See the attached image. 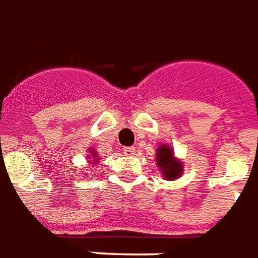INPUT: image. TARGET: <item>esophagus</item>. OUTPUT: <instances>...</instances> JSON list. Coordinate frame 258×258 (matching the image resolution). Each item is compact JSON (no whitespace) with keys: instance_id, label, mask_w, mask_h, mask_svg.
I'll list each match as a JSON object with an SVG mask.
<instances>
[{"instance_id":"34e87169","label":"esophagus","mask_w":258,"mask_h":258,"mask_svg":"<svg viewBox=\"0 0 258 258\" xmlns=\"http://www.w3.org/2000/svg\"><path fill=\"white\" fill-rule=\"evenodd\" d=\"M135 152H136V148L135 147H125L123 148V154L127 155V157H132V155H135Z\"/></svg>"}]
</instances>
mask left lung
<instances>
[{"mask_svg":"<svg viewBox=\"0 0 258 258\" xmlns=\"http://www.w3.org/2000/svg\"><path fill=\"white\" fill-rule=\"evenodd\" d=\"M157 152V165L162 170L163 177H166L168 180H174L178 177V174L183 172V168H181V163L173 158L172 148L161 146Z\"/></svg>","mask_w":258,"mask_h":258,"instance_id":"8db88e82","label":"left lung"}]
</instances>
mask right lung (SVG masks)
Instances as JSON below:
<instances>
[{
    "label": "right lung",
    "mask_w": 258,
    "mask_h": 258,
    "mask_svg": "<svg viewBox=\"0 0 258 258\" xmlns=\"http://www.w3.org/2000/svg\"><path fill=\"white\" fill-rule=\"evenodd\" d=\"M89 161H90V159H89Z\"/></svg>",
    "instance_id": "right-lung-1"
}]
</instances>
